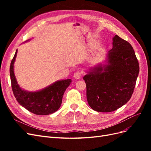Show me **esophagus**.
Wrapping results in <instances>:
<instances>
[{"mask_svg":"<svg viewBox=\"0 0 151 151\" xmlns=\"http://www.w3.org/2000/svg\"><path fill=\"white\" fill-rule=\"evenodd\" d=\"M81 76H82V73L79 71H77L74 73V77L76 79H81Z\"/></svg>","mask_w":151,"mask_h":151,"instance_id":"1","label":"esophagus"}]
</instances>
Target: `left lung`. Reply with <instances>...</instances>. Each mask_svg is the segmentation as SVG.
<instances>
[{"label":"left lung","instance_id":"left-lung-1","mask_svg":"<svg viewBox=\"0 0 151 151\" xmlns=\"http://www.w3.org/2000/svg\"><path fill=\"white\" fill-rule=\"evenodd\" d=\"M104 64L86 71L83 79L89 106L98 112H111L129 101L139 73V65L132 45L118 35Z\"/></svg>","mask_w":151,"mask_h":151}]
</instances>
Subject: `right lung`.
<instances>
[{
	"instance_id": "1",
	"label": "right lung",
	"mask_w": 151,
	"mask_h": 151,
	"mask_svg": "<svg viewBox=\"0 0 151 151\" xmlns=\"http://www.w3.org/2000/svg\"><path fill=\"white\" fill-rule=\"evenodd\" d=\"M17 53V50L11 63L10 76L12 89L17 102L35 115H48L57 111L61 106L63 94L72 80H59L47 88L35 92L22 89L18 84L14 72V64Z\"/></svg>"
}]
</instances>
